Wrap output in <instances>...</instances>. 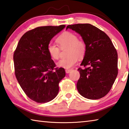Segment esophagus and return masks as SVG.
Instances as JSON below:
<instances>
[{
    "instance_id": "obj_1",
    "label": "esophagus",
    "mask_w": 129,
    "mask_h": 129,
    "mask_svg": "<svg viewBox=\"0 0 129 129\" xmlns=\"http://www.w3.org/2000/svg\"><path fill=\"white\" fill-rule=\"evenodd\" d=\"M71 71V69H65V72H66V73H69Z\"/></svg>"
}]
</instances>
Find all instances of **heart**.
<instances>
[{
    "instance_id": "b5f03b06",
    "label": "heart",
    "mask_w": 129,
    "mask_h": 129,
    "mask_svg": "<svg viewBox=\"0 0 129 129\" xmlns=\"http://www.w3.org/2000/svg\"><path fill=\"white\" fill-rule=\"evenodd\" d=\"M78 38L73 33L67 31L58 36L56 42L58 46L63 49L68 47L67 58H62L56 63L58 67L64 69H70L76 64L78 57L82 58L85 55L86 46L83 41ZM47 51L50 57L54 60H57L60 57V49L56 44L49 43L47 46Z\"/></svg>"
}]
</instances>
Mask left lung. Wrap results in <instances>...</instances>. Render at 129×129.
I'll return each instance as SVG.
<instances>
[{
    "instance_id": "left-lung-1",
    "label": "left lung",
    "mask_w": 129,
    "mask_h": 129,
    "mask_svg": "<svg viewBox=\"0 0 129 129\" xmlns=\"http://www.w3.org/2000/svg\"><path fill=\"white\" fill-rule=\"evenodd\" d=\"M81 36L86 51L79 68L80 78L77 83L79 93L88 99H99L106 95L118 74V55L109 37L90 24L68 25Z\"/></svg>"
}]
</instances>
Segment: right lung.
Segmentation results:
<instances>
[{
	"label": "right lung",
	"instance_id": "1",
	"mask_svg": "<svg viewBox=\"0 0 129 129\" xmlns=\"http://www.w3.org/2000/svg\"><path fill=\"white\" fill-rule=\"evenodd\" d=\"M65 27L46 26L35 28L23 35L14 52L16 78L30 99L39 103L53 100L59 90L58 83L65 76L64 68L56 65L49 55L47 46Z\"/></svg>",
	"mask_w": 129,
	"mask_h": 129
}]
</instances>
